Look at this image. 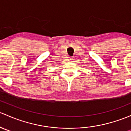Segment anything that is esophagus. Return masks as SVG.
<instances>
[{
  "mask_svg": "<svg viewBox=\"0 0 131 131\" xmlns=\"http://www.w3.org/2000/svg\"><path fill=\"white\" fill-rule=\"evenodd\" d=\"M70 61H73V58H70Z\"/></svg>",
  "mask_w": 131,
  "mask_h": 131,
  "instance_id": "obj_1",
  "label": "esophagus"
}]
</instances>
